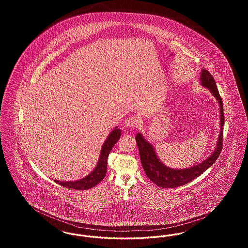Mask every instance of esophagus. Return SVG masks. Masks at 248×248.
<instances>
[{"label": "esophagus", "instance_id": "34e87169", "mask_svg": "<svg viewBox=\"0 0 248 248\" xmlns=\"http://www.w3.org/2000/svg\"><path fill=\"white\" fill-rule=\"evenodd\" d=\"M138 124H139L138 119L134 116H130L129 118H127L124 121V126L131 128V129L136 128L138 126Z\"/></svg>", "mask_w": 248, "mask_h": 248}]
</instances>
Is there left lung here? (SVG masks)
<instances>
[{
  "label": "left lung",
  "mask_w": 248,
  "mask_h": 248,
  "mask_svg": "<svg viewBox=\"0 0 248 248\" xmlns=\"http://www.w3.org/2000/svg\"><path fill=\"white\" fill-rule=\"evenodd\" d=\"M202 85L207 87L210 92L214 94L220 106V133L219 138L217 143V148L214 151L212 155H210L205 161L202 162L199 165H193L192 167L186 169H173L165 166L158 159L154 152L153 146L142 137L139 133L136 136V141L140 155L143 169L147 177L152 180L154 184L161 188H177L179 186L185 185L193 180L194 178L201 176L205 170H207L216 162L221 153L223 146V125H224V111H223V102L219 95L217 83L214 80L212 74L205 69L202 71L200 77Z\"/></svg>",
  "instance_id": "1"
}]
</instances>
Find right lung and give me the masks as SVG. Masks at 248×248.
Segmentation results:
<instances>
[{
    "mask_svg": "<svg viewBox=\"0 0 248 248\" xmlns=\"http://www.w3.org/2000/svg\"><path fill=\"white\" fill-rule=\"evenodd\" d=\"M120 137H121V130L118 129L117 127H115L110 132V134L107 138L106 141L104 142L102 146L97 165L94 167V171L90 173V175H88L83 179L71 181V182L59 181V180H55V181L63 187L73 189H89L94 188V186H96L106 176L108 156L110 153L112 147L115 145L116 142L118 141Z\"/></svg>",
    "mask_w": 248,
    "mask_h": 248,
    "instance_id": "obj_1",
    "label": "right lung"
}]
</instances>
